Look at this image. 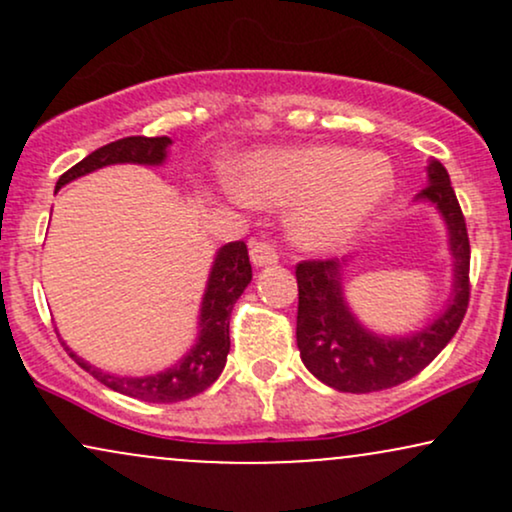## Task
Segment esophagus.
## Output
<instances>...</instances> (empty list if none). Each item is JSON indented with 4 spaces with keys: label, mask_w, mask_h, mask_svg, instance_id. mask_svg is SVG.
Listing matches in <instances>:
<instances>
[{
    "label": "esophagus",
    "mask_w": 512,
    "mask_h": 512,
    "mask_svg": "<svg viewBox=\"0 0 512 512\" xmlns=\"http://www.w3.org/2000/svg\"><path fill=\"white\" fill-rule=\"evenodd\" d=\"M276 260H279V255H276L274 245L264 243V240L250 245V262H252V267H257V269L272 267V264H276Z\"/></svg>",
    "instance_id": "1"
}]
</instances>
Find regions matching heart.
I'll return each mask as SVG.
<instances>
[{
	"label": "heart",
	"instance_id": "heart-1",
	"mask_svg": "<svg viewBox=\"0 0 512 512\" xmlns=\"http://www.w3.org/2000/svg\"><path fill=\"white\" fill-rule=\"evenodd\" d=\"M233 190L255 207H289L286 231L298 248H346L395 190V170L380 154L310 144L252 151L233 168Z\"/></svg>",
	"mask_w": 512,
	"mask_h": 512
}]
</instances>
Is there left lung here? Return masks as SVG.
<instances>
[{"mask_svg": "<svg viewBox=\"0 0 512 512\" xmlns=\"http://www.w3.org/2000/svg\"><path fill=\"white\" fill-rule=\"evenodd\" d=\"M426 187L414 204L436 209L448 233L452 286L443 310L414 332L370 330L346 301V276L356 255L303 262L296 267V342L303 366L339 392H380L411 380L448 346L469 303V238L448 170L436 158L426 166Z\"/></svg>", "mask_w": 512, "mask_h": 512, "instance_id": "8db88e82", "label": "left lung"}]
</instances>
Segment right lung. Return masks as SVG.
I'll return each instance as SVG.
<instances>
[{
    "label": "right lung",
    "mask_w": 512,
    "mask_h": 512,
    "mask_svg": "<svg viewBox=\"0 0 512 512\" xmlns=\"http://www.w3.org/2000/svg\"><path fill=\"white\" fill-rule=\"evenodd\" d=\"M173 144L170 137H125L113 144H105L88 154L84 161L76 163L67 173L57 180L55 190H62L64 185L76 178L101 170L105 166H117V163H134V166H163L168 156V146ZM252 281V267L248 248L243 240L228 243L216 250L214 262H211L207 286H204L202 303H199L197 315V337L190 349L182 354L178 361L170 366L156 370L149 375H117L110 370H103L86 358H81L76 351H69V356L79 363L86 373L101 380L110 390L120 395L142 399L151 404H170L182 402L199 395L219 380L223 366H226L228 351H231V337H228V325H231V310L243 291Z\"/></svg>",
    "instance_id": "1"
}]
</instances>
